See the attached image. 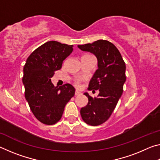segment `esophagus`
Instances as JSON below:
<instances>
[{"label": "esophagus", "mask_w": 160, "mask_h": 160, "mask_svg": "<svg viewBox=\"0 0 160 160\" xmlns=\"http://www.w3.org/2000/svg\"><path fill=\"white\" fill-rule=\"evenodd\" d=\"M80 94H81V92H80L79 91L76 90V91H75V96H78V95H80Z\"/></svg>", "instance_id": "1"}]
</instances>
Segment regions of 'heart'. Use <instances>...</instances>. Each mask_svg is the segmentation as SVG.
<instances>
[{
	"label": "heart",
	"instance_id": "obj_1",
	"mask_svg": "<svg viewBox=\"0 0 160 160\" xmlns=\"http://www.w3.org/2000/svg\"><path fill=\"white\" fill-rule=\"evenodd\" d=\"M83 80L82 78H76V79L74 81V84L75 86L77 87H79L80 85V83L82 82V81Z\"/></svg>",
	"mask_w": 160,
	"mask_h": 160
}]
</instances>
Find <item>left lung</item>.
I'll return each mask as SVG.
<instances>
[{"label":"left lung","mask_w":160,"mask_h":160,"mask_svg":"<svg viewBox=\"0 0 160 160\" xmlns=\"http://www.w3.org/2000/svg\"><path fill=\"white\" fill-rule=\"evenodd\" d=\"M82 51L94 53L98 69L89 84V90H99L97 97L85 92L88 104L80 109L82 120L90 126L101 125L112 115L123 91L126 82V64L120 52L112 42L97 40L92 44L78 45Z\"/></svg>","instance_id":"obj_1"}]
</instances>
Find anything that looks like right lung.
Segmentation results:
<instances>
[{
	"label": "right lung",
	"instance_id": "1",
	"mask_svg": "<svg viewBox=\"0 0 160 160\" xmlns=\"http://www.w3.org/2000/svg\"><path fill=\"white\" fill-rule=\"evenodd\" d=\"M72 47L56 41L46 42L29 55L24 66L25 99L36 118L46 125L60 121L66 104L75 94L70 84L57 88L51 80L72 53Z\"/></svg>",
	"mask_w": 160,
	"mask_h": 160
}]
</instances>
